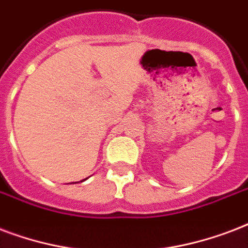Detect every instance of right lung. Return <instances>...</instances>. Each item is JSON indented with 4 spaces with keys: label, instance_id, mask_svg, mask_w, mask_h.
<instances>
[{
    "label": "right lung",
    "instance_id": "1",
    "mask_svg": "<svg viewBox=\"0 0 248 248\" xmlns=\"http://www.w3.org/2000/svg\"><path fill=\"white\" fill-rule=\"evenodd\" d=\"M85 180H86V178H85ZM85 180H82V181H85ZM82 181H81V182H82Z\"/></svg>",
    "mask_w": 248,
    "mask_h": 248
}]
</instances>
